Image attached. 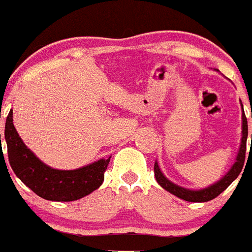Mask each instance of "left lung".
Listing matches in <instances>:
<instances>
[{
    "mask_svg": "<svg viewBox=\"0 0 252 252\" xmlns=\"http://www.w3.org/2000/svg\"><path fill=\"white\" fill-rule=\"evenodd\" d=\"M242 106V103H241ZM252 117V116H251ZM246 140H248V119L245 116L244 107H242V139L241 144H240V150L237 154V158H236L235 164L232 165V168L228 170L226 175L223 178L216 182L212 186L207 187L203 189H198V190H192V189H187L183 187H179L177 184L171 183L170 180L162 174L161 170H160L158 162H155L154 165V173H155V178H157V182L162 187V188L168 190L169 193L174 194L175 197L182 198L187 202H208L213 198H216L217 195L221 194L227 187L232 183L236 178L239 177V174L241 173L242 168H244L245 162V154H246ZM251 145H252V133H251Z\"/></svg>",
    "mask_w": 252,
    "mask_h": 252,
    "instance_id": "obj_1",
    "label": "left lung"
}]
</instances>
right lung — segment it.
<instances>
[{
  "label": "right lung",
  "instance_id": "right-lung-1",
  "mask_svg": "<svg viewBox=\"0 0 252 252\" xmlns=\"http://www.w3.org/2000/svg\"><path fill=\"white\" fill-rule=\"evenodd\" d=\"M12 121V111H10L4 125L8 161L16 177L39 197L55 202L77 201L91 194L103 183L111 157L74 170L53 169L26 148Z\"/></svg>",
  "mask_w": 252,
  "mask_h": 252
}]
</instances>
